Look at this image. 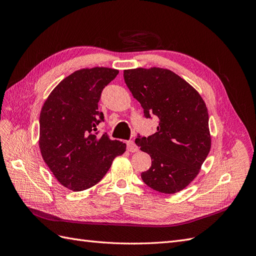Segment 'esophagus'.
Returning a JSON list of instances; mask_svg holds the SVG:
<instances>
[{
  "mask_svg": "<svg viewBox=\"0 0 256 256\" xmlns=\"http://www.w3.org/2000/svg\"><path fill=\"white\" fill-rule=\"evenodd\" d=\"M126 147H128V150L130 152H136L139 150V147L137 146V144L134 142V141H128L126 142Z\"/></svg>",
  "mask_w": 256,
  "mask_h": 256,
  "instance_id": "1",
  "label": "esophagus"
}]
</instances>
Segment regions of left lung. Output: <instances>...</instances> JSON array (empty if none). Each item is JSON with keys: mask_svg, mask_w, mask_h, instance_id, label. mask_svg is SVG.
<instances>
[{"mask_svg": "<svg viewBox=\"0 0 256 256\" xmlns=\"http://www.w3.org/2000/svg\"><path fill=\"white\" fill-rule=\"evenodd\" d=\"M126 84L142 106L144 116L158 118L156 132L136 139L152 158L141 173L152 189L174 194L197 176L210 150L208 113L204 100L176 74L160 67L124 72Z\"/></svg>", "mask_w": 256, "mask_h": 256, "instance_id": "1", "label": "left lung"}]
</instances>
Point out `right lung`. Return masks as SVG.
<instances>
[{
    "instance_id": "1",
    "label": "right lung",
    "mask_w": 256,
    "mask_h": 256,
    "mask_svg": "<svg viewBox=\"0 0 256 256\" xmlns=\"http://www.w3.org/2000/svg\"><path fill=\"white\" fill-rule=\"evenodd\" d=\"M118 72L108 67L76 70L61 80L42 106L40 152L67 189L78 192L96 184L113 160L126 152V143L94 132L104 121V114L98 111L102 91Z\"/></svg>"
}]
</instances>
